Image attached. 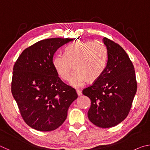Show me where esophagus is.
Here are the masks:
<instances>
[{
    "instance_id": "1",
    "label": "esophagus",
    "mask_w": 150,
    "mask_h": 150,
    "mask_svg": "<svg viewBox=\"0 0 150 150\" xmlns=\"http://www.w3.org/2000/svg\"><path fill=\"white\" fill-rule=\"evenodd\" d=\"M77 94L78 96H81L82 95V92H81V91L79 90H77Z\"/></svg>"
}]
</instances>
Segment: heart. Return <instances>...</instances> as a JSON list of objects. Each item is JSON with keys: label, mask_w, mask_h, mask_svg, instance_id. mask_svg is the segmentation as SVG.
Wrapping results in <instances>:
<instances>
[{"label": "heart", "mask_w": 150, "mask_h": 150, "mask_svg": "<svg viewBox=\"0 0 150 150\" xmlns=\"http://www.w3.org/2000/svg\"><path fill=\"white\" fill-rule=\"evenodd\" d=\"M107 62L105 47L97 43L79 41L67 46L65 55L57 54L53 59V65L58 76L78 88L86 82L93 83L99 78Z\"/></svg>", "instance_id": "1"}]
</instances>
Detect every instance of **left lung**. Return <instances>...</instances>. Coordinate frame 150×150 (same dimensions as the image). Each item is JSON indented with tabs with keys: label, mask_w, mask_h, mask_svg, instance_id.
Here are the masks:
<instances>
[{
	"label": "left lung",
	"mask_w": 150,
	"mask_h": 150,
	"mask_svg": "<svg viewBox=\"0 0 150 150\" xmlns=\"http://www.w3.org/2000/svg\"><path fill=\"white\" fill-rule=\"evenodd\" d=\"M107 62L100 77L83 91L91 100L88 118L95 126H115L128 116L137 91L135 71L126 52L106 38Z\"/></svg>",
	"instance_id": "1"
}]
</instances>
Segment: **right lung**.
Instances as JSON below:
<instances>
[{
	"label": "right lung",
	"instance_id": "right-lung-1",
	"mask_svg": "<svg viewBox=\"0 0 150 150\" xmlns=\"http://www.w3.org/2000/svg\"><path fill=\"white\" fill-rule=\"evenodd\" d=\"M73 40L50 38L38 42L25 49L14 65L12 96L25 122L35 130L49 132L59 128L77 98L75 88L60 79L53 65L55 52Z\"/></svg>",
	"mask_w": 150,
	"mask_h": 150
}]
</instances>
